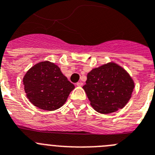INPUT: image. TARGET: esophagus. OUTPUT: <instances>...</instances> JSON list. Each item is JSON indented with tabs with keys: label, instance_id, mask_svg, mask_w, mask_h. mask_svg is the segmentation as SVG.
I'll use <instances>...</instances> for the list:
<instances>
[{
	"label": "esophagus",
	"instance_id": "34e87169",
	"mask_svg": "<svg viewBox=\"0 0 155 155\" xmlns=\"http://www.w3.org/2000/svg\"><path fill=\"white\" fill-rule=\"evenodd\" d=\"M76 85L78 86V87H81V86L83 85V83H82V82H78L76 84Z\"/></svg>",
	"mask_w": 155,
	"mask_h": 155
}]
</instances>
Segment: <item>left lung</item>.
<instances>
[{
	"label": "left lung",
	"mask_w": 155,
	"mask_h": 155,
	"mask_svg": "<svg viewBox=\"0 0 155 155\" xmlns=\"http://www.w3.org/2000/svg\"><path fill=\"white\" fill-rule=\"evenodd\" d=\"M83 88L94 110L109 114L127 105L132 95L134 82L127 71L110 62L91 70Z\"/></svg>",
	"instance_id": "8db88e82"
}]
</instances>
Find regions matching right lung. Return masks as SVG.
<instances>
[{
    "mask_svg": "<svg viewBox=\"0 0 155 155\" xmlns=\"http://www.w3.org/2000/svg\"><path fill=\"white\" fill-rule=\"evenodd\" d=\"M23 84L31 104L47 111L61 108L74 88L58 66L47 61L31 67L23 78Z\"/></svg>",
    "mask_w": 155,
    "mask_h": 155,
    "instance_id": "1",
    "label": "right lung"
}]
</instances>
